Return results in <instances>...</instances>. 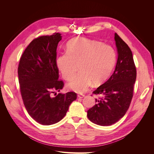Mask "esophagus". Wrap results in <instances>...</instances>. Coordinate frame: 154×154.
Here are the masks:
<instances>
[{"label": "esophagus", "instance_id": "34e87169", "mask_svg": "<svg viewBox=\"0 0 154 154\" xmlns=\"http://www.w3.org/2000/svg\"><path fill=\"white\" fill-rule=\"evenodd\" d=\"M77 96H78V97H79V98H80V99H82V98L84 97L85 95H84V94H78Z\"/></svg>", "mask_w": 154, "mask_h": 154}]
</instances>
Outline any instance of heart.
Wrapping results in <instances>:
<instances>
[{"label": "heart", "instance_id": "b5f03b06", "mask_svg": "<svg viewBox=\"0 0 154 154\" xmlns=\"http://www.w3.org/2000/svg\"><path fill=\"white\" fill-rule=\"evenodd\" d=\"M67 51L56 59L62 77L70 80L79 66L80 72L68 83L70 89L82 93L94 85L103 82L110 75L116 62L115 50L110 45L97 40L77 37L67 44Z\"/></svg>", "mask_w": 154, "mask_h": 154}]
</instances>
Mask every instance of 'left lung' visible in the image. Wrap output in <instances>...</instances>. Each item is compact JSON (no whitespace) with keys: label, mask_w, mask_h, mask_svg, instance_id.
I'll use <instances>...</instances> for the list:
<instances>
[{"label":"left lung","mask_w":154,"mask_h":154,"mask_svg":"<svg viewBox=\"0 0 154 154\" xmlns=\"http://www.w3.org/2000/svg\"><path fill=\"white\" fill-rule=\"evenodd\" d=\"M118 54L115 70L107 81L93 92L102 97L87 111L93 123L109 126L116 123L127 112L133 97L137 72L132 53L128 45L115 33Z\"/></svg>","instance_id":"obj_1"}]
</instances>
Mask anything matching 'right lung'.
<instances>
[{"instance_id":"right-lung-1","label":"right lung","mask_w":154,"mask_h":154,"mask_svg":"<svg viewBox=\"0 0 154 154\" xmlns=\"http://www.w3.org/2000/svg\"><path fill=\"white\" fill-rule=\"evenodd\" d=\"M61 39V34L56 32L34 39L22 55L18 67L24 106L31 117L44 125L59 122L77 99L73 92L52 96L63 87L56 66V51Z\"/></svg>"}]
</instances>
